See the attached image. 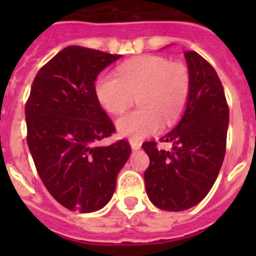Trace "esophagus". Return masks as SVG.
<instances>
[{"label": "esophagus", "mask_w": 256, "mask_h": 256, "mask_svg": "<svg viewBox=\"0 0 256 256\" xmlns=\"http://www.w3.org/2000/svg\"><path fill=\"white\" fill-rule=\"evenodd\" d=\"M130 146H132V148H133V150H138V148H141V142H138V141H134V140H130Z\"/></svg>", "instance_id": "esophagus-1"}]
</instances>
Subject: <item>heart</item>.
Returning <instances> with one entry per match:
<instances>
[{
	"mask_svg": "<svg viewBox=\"0 0 256 256\" xmlns=\"http://www.w3.org/2000/svg\"><path fill=\"white\" fill-rule=\"evenodd\" d=\"M191 73L186 64L159 55H144L118 66V76L104 73L96 82L97 98L106 112H126L138 97L140 108L116 120L122 136L133 140L152 134L180 119L188 102Z\"/></svg>",
	"mask_w": 256,
	"mask_h": 256,
	"instance_id": "heart-1",
	"label": "heart"
}]
</instances>
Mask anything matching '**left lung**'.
<instances>
[{
	"instance_id": "8db88e82",
	"label": "left lung",
	"mask_w": 256,
	"mask_h": 256,
	"mask_svg": "<svg viewBox=\"0 0 256 256\" xmlns=\"http://www.w3.org/2000/svg\"><path fill=\"white\" fill-rule=\"evenodd\" d=\"M191 91L178 126L162 136L173 150L158 142L142 144L150 158L144 186L155 206L180 212L198 204L218 177L227 148L230 108L216 69L195 51H186Z\"/></svg>"
}]
</instances>
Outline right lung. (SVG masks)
<instances>
[{
	"instance_id": "1",
	"label": "right lung",
	"mask_w": 256,
	"mask_h": 256,
	"mask_svg": "<svg viewBox=\"0 0 256 256\" xmlns=\"http://www.w3.org/2000/svg\"><path fill=\"white\" fill-rule=\"evenodd\" d=\"M120 55L69 46L40 68L26 104V144L38 176L58 202L91 212L108 204L130 144L97 142L115 126L97 98L94 80Z\"/></svg>"
}]
</instances>
